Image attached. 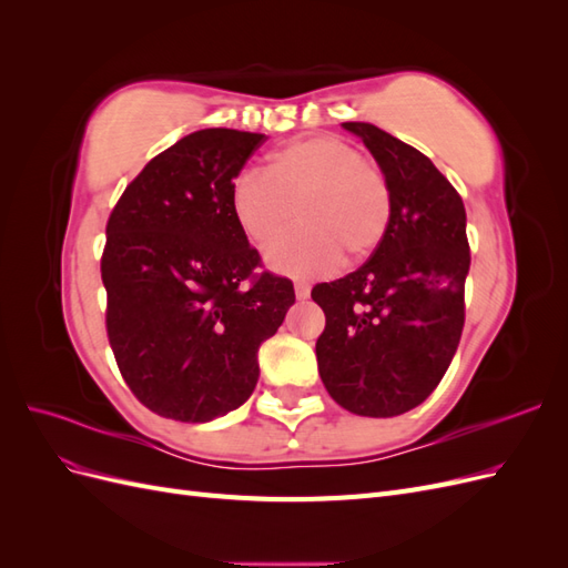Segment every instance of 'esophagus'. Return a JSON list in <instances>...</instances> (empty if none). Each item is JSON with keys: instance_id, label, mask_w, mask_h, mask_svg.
<instances>
[{"instance_id": "esophagus-1", "label": "esophagus", "mask_w": 568, "mask_h": 568, "mask_svg": "<svg viewBox=\"0 0 568 568\" xmlns=\"http://www.w3.org/2000/svg\"><path fill=\"white\" fill-rule=\"evenodd\" d=\"M294 288H296V298L298 301H305L307 296H311V284H307V282H296Z\"/></svg>"}]
</instances>
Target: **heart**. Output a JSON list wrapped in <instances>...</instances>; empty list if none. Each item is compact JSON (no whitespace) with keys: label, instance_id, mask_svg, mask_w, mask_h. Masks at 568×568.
<instances>
[{"label":"heart","instance_id":"heart-1","mask_svg":"<svg viewBox=\"0 0 568 568\" xmlns=\"http://www.w3.org/2000/svg\"><path fill=\"white\" fill-rule=\"evenodd\" d=\"M301 225L267 257L274 270L315 274L332 270L341 253L363 261L384 242L390 189L382 170L336 136H301L272 153L265 173L246 170L232 186V213L257 246H270Z\"/></svg>","mask_w":568,"mask_h":568}]
</instances>
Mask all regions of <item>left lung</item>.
<instances>
[{"label":"left lung","mask_w":568,"mask_h":568,"mask_svg":"<svg viewBox=\"0 0 568 568\" xmlns=\"http://www.w3.org/2000/svg\"><path fill=\"white\" fill-rule=\"evenodd\" d=\"M379 163L390 222L369 261L313 286L326 324L315 343L332 398L353 415L395 417L448 372L464 326L469 272L462 196L422 151L369 123H343Z\"/></svg>","instance_id":"obj_1"}]
</instances>
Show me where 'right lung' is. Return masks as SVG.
Returning a JSON list of instances; mask_svg holds the SVG:
<instances>
[{
  "label": "right lung",
  "mask_w": 568,
  "mask_h": 568,
  "mask_svg": "<svg viewBox=\"0 0 568 568\" xmlns=\"http://www.w3.org/2000/svg\"><path fill=\"white\" fill-rule=\"evenodd\" d=\"M267 140L199 130L151 159L106 225L101 282L106 334L134 398L175 422H211L244 405L257 348L296 301L232 213L234 178Z\"/></svg>",
  "instance_id": "1"
}]
</instances>
